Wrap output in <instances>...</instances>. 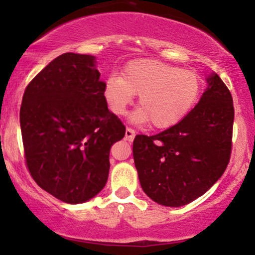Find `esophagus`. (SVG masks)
<instances>
[{"mask_svg":"<svg viewBox=\"0 0 255 255\" xmlns=\"http://www.w3.org/2000/svg\"><path fill=\"white\" fill-rule=\"evenodd\" d=\"M134 136H135V130L131 129V128L127 127L126 128V134H125V139L127 140V141L131 142L134 140Z\"/></svg>","mask_w":255,"mask_h":255,"instance_id":"1","label":"esophagus"}]
</instances>
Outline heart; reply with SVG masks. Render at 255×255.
Listing matches in <instances>:
<instances>
[{
	"mask_svg": "<svg viewBox=\"0 0 255 255\" xmlns=\"http://www.w3.org/2000/svg\"><path fill=\"white\" fill-rule=\"evenodd\" d=\"M201 93V79L191 69L148 58L128 62L121 77L113 74L104 85V97L110 110L124 115L134 95L139 105L131 116L134 122L151 121L158 129L177 125L191 113Z\"/></svg>",
	"mask_w": 255,
	"mask_h": 255,
	"instance_id": "b5f03b06",
	"label": "heart"
}]
</instances>
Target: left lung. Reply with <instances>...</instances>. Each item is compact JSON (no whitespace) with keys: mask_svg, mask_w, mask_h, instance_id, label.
<instances>
[{"mask_svg":"<svg viewBox=\"0 0 255 255\" xmlns=\"http://www.w3.org/2000/svg\"><path fill=\"white\" fill-rule=\"evenodd\" d=\"M182 121L156 135H136L133 157L141 188L156 203L178 207L201 197L223 175L233 146L234 104L217 74Z\"/></svg>","mask_w":255,"mask_h":255,"instance_id":"8db88e82","label":"left lung"}]
</instances>
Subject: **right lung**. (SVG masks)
Masks as SVG:
<instances>
[{
  "label": "right lung",
  "instance_id": "obj_1",
  "mask_svg": "<svg viewBox=\"0 0 255 255\" xmlns=\"http://www.w3.org/2000/svg\"><path fill=\"white\" fill-rule=\"evenodd\" d=\"M95 56L66 52L26 86L20 108L25 162L40 188L68 204L97 195L111 146L126 127L108 109Z\"/></svg>",
  "mask_w": 255,
  "mask_h": 255
}]
</instances>
